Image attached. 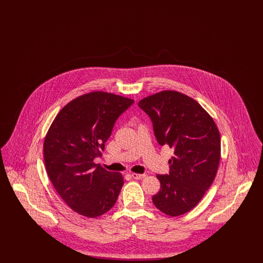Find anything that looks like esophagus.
I'll list each match as a JSON object with an SVG mask.
<instances>
[{"label": "esophagus", "instance_id": "obj_1", "mask_svg": "<svg viewBox=\"0 0 263 263\" xmlns=\"http://www.w3.org/2000/svg\"><path fill=\"white\" fill-rule=\"evenodd\" d=\"M131 176L134 178V179H142V178H144L146 175L145 174H136V173H133V174H131Z\"/></svg>", "mask_w": 263, "mask_h": 263}]
</instances>
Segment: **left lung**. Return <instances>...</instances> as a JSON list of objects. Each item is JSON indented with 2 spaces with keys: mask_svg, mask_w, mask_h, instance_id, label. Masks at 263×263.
<instances>
[{
  "mask_svg": "<svg viewBox=\"0 0 263 263\" xmlns=\"http://www.w3.org/2000/svg\"><path fill=\"white\" fill-rule=\"evenodd\" d=\"M152 119L161 146L174 149L170 175H158L160 191L153 196L162 212H189L212 185L221 158V137L211 115L196 100L176 90H163L139 101Z\"/></svg>",
  "mask_w": 263,
  "mask_h": 263,
  "instance_id": "left-lung-1",
  "label": "left lung"
}]
</instances>
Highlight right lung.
Segmentation results:
<instances>
[{
	"instance_id": "obj_1",
	"label": "right lung",
	"mask_w": 263,
	"mask_h": 263,
	"mask_svg": "<svg viewBox=\"0 0 263 263\" xmlns=\"http://www.w3.org/2000/svg\"><path fill=\"white\" fill-rule=\"evenodd\" d=\"M133 102L99 90L82 95L63 107L45 135L47 175L63 201L82 216L97 218L117 200L123 176L93 160L101 156L118 116Z\"/></svg>"
}]
</instances>
